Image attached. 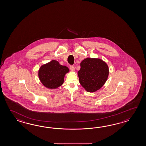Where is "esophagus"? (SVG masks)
Here are the masks:
<instances>
[{
  "label": "esophagus",
  "mask_w": 146,
  "mask_h": 146,
  "mask_svg": "<svg viewBox=\"0 0 146 146\" xmlns=\"http://www.w3.org/2000/svg\"><path fill=\"white\" fill-rule=\"evenodd\" d=\"M69 68H70V69L72 72H74V70H75V68H74L73 66H70Z\"/></svg>",
  "instance_id": "esophagus-1"
}]
</instances>
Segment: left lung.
I'll use <instances>...</instances> for the list:
<instances>
[{
    "instance_id": "obj_1",
    "label": "left lung",
    "mask_w": 146,
    "mask_h": 146,
    "mask_svg": "<svg viewBox=\"0 0 146 146\" xmlns=\"http://www.w3.org/2000/svg\"><path fill=\"white\" fill-rule=\"evenodd\" d=\"M80 67L78 72L79 82L87 92L99 90L108 79L109 67L102 59L87 58L81 62Z\"/></svg>"
}]
</instances>
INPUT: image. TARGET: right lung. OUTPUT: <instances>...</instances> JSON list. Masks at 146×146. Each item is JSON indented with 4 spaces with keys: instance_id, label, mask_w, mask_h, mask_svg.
I'll return each instance as SVG.
<instances>
[{
    "instance_id": "obj_1",
    "label": "right lung",
    "mask_w": 146,
    "mask_h": 146,
    "mask_svg": "<svg viewBox=\"0 0 146 146\" xmlns=\"http://www.w3.org/2000/svg\"><path fill=\"white\" fill-rule=\"evenodd\" d=\"M69 72L67 67L61 65L58 62L53 60L40 66L38 76L44 87L54 89L62 85L65 76Z\"/></svg>"
}]
</instances>
